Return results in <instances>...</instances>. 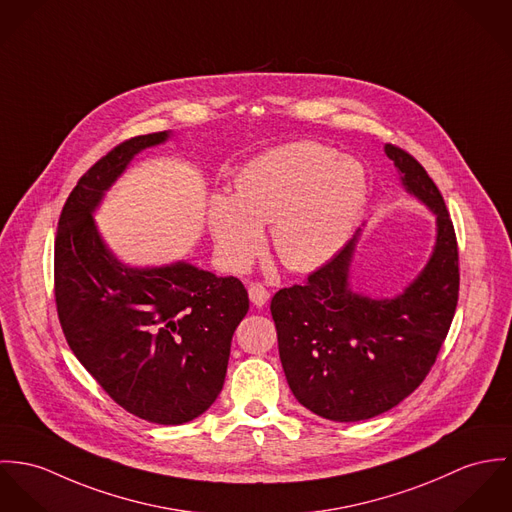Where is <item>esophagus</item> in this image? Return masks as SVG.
<instances>
[{
	"instance_id": "esophagus-1",
	"label": "esophagus",
	"mask_w": 512,
	"mask_h": 512,
	"mask_svg": "<svg viewBox=\"0 0 512 512\" xmlns=\"http://www.w3.org/2000/svg\"><path fill=\"white\" fill-rule=\"evenodd\" d=\"M249 300L253 302V306L261 308L267 304L269 300V290L263 284L253 283L249 286Z\"/></svg>"
}]
</instances>
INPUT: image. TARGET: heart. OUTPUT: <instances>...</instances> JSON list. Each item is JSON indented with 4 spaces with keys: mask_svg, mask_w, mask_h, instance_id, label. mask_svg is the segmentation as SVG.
<instances>
[{
    "mask_svg": "<svg viewBox=\"0 0 512 512\" xmlns=\"http://www.w3.org/2000/svg\"><path fill=\"white\" fill-rule=\"evenodd\" d=\"M367 172L353 157L316 141L275 147L235 178V194L208 202V229L222 263L245 271L265 245L263 224L286 267L326 265L351 237L367 202Z\"/></svg>",
    "mask_w": 512,
    "mask_h": 512,
    "instance_id": "obj_1",
    "label": "heart"
}]
</instances>
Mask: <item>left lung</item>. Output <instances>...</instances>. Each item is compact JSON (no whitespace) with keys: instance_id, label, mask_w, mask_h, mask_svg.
Returning <instances> with one entry per match:
<instances>
[{"instance_id":"obj_1","label":"left lung","mask_w":512,"mask_h":512,"mask_svg":"<svg viewBox=\"0 0 512 512\" xmlns=\"http://www.w3.org/2000/svg\"><path fill=\"white\" fill-rule=\"evenodd\" d=\"M400 182L436 216V243L420 275L393 298L349 286L357 235L304 284L271 300L288 387L314 414L357 422L414 393L432 369L454 320L459 263L446 202L406 151L385 145Z\"/></svg>"}]
</instances>
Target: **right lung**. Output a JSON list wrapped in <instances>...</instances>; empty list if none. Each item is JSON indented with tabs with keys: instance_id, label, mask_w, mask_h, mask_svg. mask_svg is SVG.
Segmentation results:
<instances>
[{
	"instance_id": "1",
	"label": "right lung",
	"mask_w": 512,
	"mask_h": 512,
	"mask_svg": "<svg viewBox=\"0 0 512 512\" xmlns=\"http://www.w3.org/2000/svg\"><path fill=\"white\" fill-rule=\"evenodd\" d=\"M169 137H133L78 180L58 220L55 298L64 338L100 387L127 412L174 426L220 395L249 296L239 279L186 261L129 267L96 228V208L133 157Z\"/></svg>"
}]
</instances>
